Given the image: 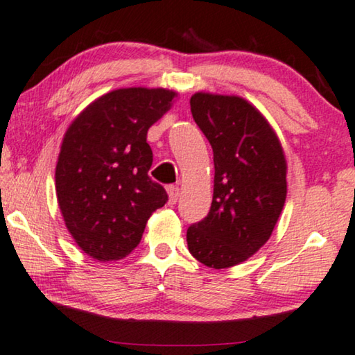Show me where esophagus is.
Masks as SVG:
<instances>
[{"label":"esophagus","mask_w":355,"mask_h":355,"mask_svg":"<svg viewBox=\"0 0 355 355\" xmlns=\"http://www.w3.org/2000/svg\"><path fill=\"white\" fill-rule=\"evenodd\" d=\"M167 194H168V204H175L178 201L180 196V189L178 187H167Z\"/></svg>","instance_id":"34e87169"}]
</instances>
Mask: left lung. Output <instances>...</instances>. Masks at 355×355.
I'll return each instance as SVG.
<instances>
[{
  "mask_svg": "<svg viewBox=\"0 0 355 355\" xmlns=\"http://www.w3.org/2000/svg\"><path fill=\"white\" fill-rule=\"evenodd\" d=\"M194 122L214 151V196L204 220L187 232L193 257L211 268L238 266L272 236L286 201V157L278 135L241 96L198 92Z\"/></svg>",
  "mask_w": 355,
  "mask_h": 355,
  "instance_id": "left-lung-1",
  "label": "left lung"
}]
</instances>
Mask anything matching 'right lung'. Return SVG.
I'll return each mask as SVG.
<instances>
[{"instance_id":"right-lung-1","label":"right lung","mask_w":355,"mask_h":355,"mask_svg":"<svg viewBox=\"0 0 355 355\" xmlns=\"http://www.w3.org/2000/svg\"><path fill=\"white\" fill-rule=\"evenodd\" d=\"M178 96L167 88L130 87L94 99L73 119L56 164V196L77 246L99 262L127 257L167 193L148 172V130Z\"/></svg>"}]
</instances>
